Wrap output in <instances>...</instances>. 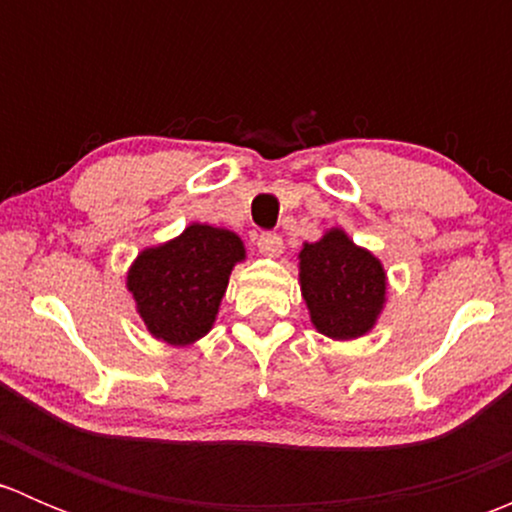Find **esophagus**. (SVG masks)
I'll list each match as a JSON object with an SVG mask.
<instances>
[{
    "label": "esophagus",
    "instance_id": "1",
    "mask_svg": "<svg viewBox=\"0 0 512 512\" xmlns=\"http://www.w3.org/2000/svg\"><path fill=\"white\" fill-rule=\"evenodd\" d=\"M257 250L267 257L282 255V237L277 232H260L257 235Z\"/></svg>",
    "mask_w": 512,
    "mask_h": 512
}]
</instances>
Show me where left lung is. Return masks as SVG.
<instances>
[{
  "label": "left lung",
  "instance_id": "left-lung-1",
  "mask_svg": "<svg viewBox=\"0 0 512 512\" xmlns=\"http://www.w3.org/2000/svg\"><path fill=\"white\" fill-rule=\"evenodd\" d=\"M299 282L317 332L356 339L376 324L386 302V272L342 230H329L299 252Z\"/></svg>",
  "mask_w": 512,
  "mask_h": 512
}]
</instances>
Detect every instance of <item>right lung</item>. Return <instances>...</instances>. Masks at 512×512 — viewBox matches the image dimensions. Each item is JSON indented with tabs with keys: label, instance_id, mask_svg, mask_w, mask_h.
<instances>
[{
	"label": "right lung",
	"instance_id": "obj_1",
	"mask_svg": "<svg viewBox=\"0 0 512 512\" xmlns=\"http://www.w3.org/2000/svg\"><path fill=\"white\" fill-rule=\"evenodd\" d=\"M240 260L245 245L235 232L198 223L165 245L143 250L128 272V289L148 332L175 347L205 337Z\"/></svg>",
	"mask_w": 512,
	"mask_h": 512
}]
</instances>
